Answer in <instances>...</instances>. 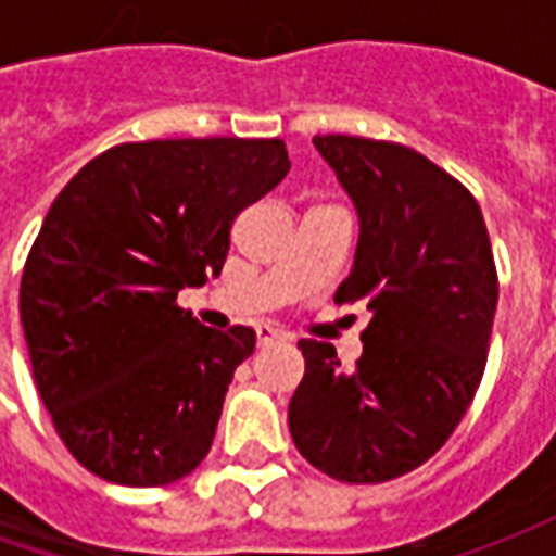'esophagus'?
<instances>
[{
    "label": "esophagus",
    "instance_id": "esophagus-1",
    "mask_svg": "<svg viewBox=\"0 0 556 556\" xmlns=\"http://www.w3.org/2000/svg\"><path fill=\"white\" fill-rule=\"evenodd\" d=\"M255 342H258V349H267V345H274V342H286V333L277 330V327H255Z\"/></svg>",
    "mask_w": 556,
    "mask_h": 556
}]
</instances>
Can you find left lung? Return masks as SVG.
I'll list each match as a JSON object with an SVG mask.
<instances>
[{
	"label": "left lung",
	"mask_w": 556,
	"mask_h": 556,
	"mask_svg": "<svg viewBox=\"0 0 556 556\" xmlns=\"http://www.w3.org/2000/svg\"><path fill=\"white\" fill-rule=\"evenodd\" d=\"M361 214L354 270L337 303L366 301L363 354L301 339L306 372L289 405L294 446L327 477L375 485L450 441L489 361L497 267L465 184L387 139L315 137Z\"/></svg>",
	"instance_id": "left-lung-1"
}]
</instances>
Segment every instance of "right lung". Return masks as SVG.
Segmentation results:
<instances>
[{"mask_svg":"<svg viewBox=\"0 0 556 556\" xmlns=\"http://www.w3.org/2000/svg\"><path fill=\"white\" fill-rule=\"evenodd\" d=\"M282 139H151L89 160L55 195L20 279L35 384L94 477H187L217 431L250 327H202L184 286L219 277L243 207L289 172Z\"/></svg>","mask_w":556,"mask_h":556,"instance_id":"add662e5","label":"right lung"}]
</instances>
